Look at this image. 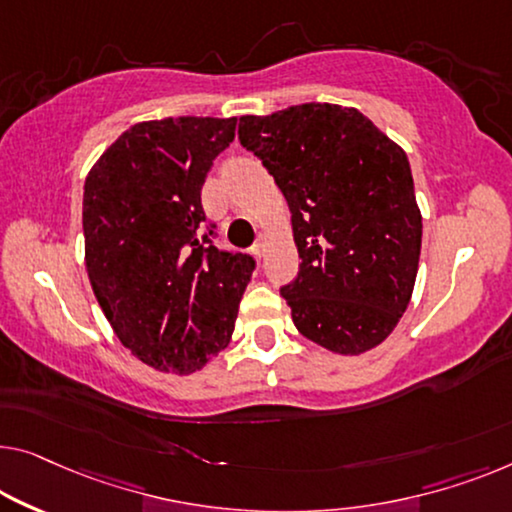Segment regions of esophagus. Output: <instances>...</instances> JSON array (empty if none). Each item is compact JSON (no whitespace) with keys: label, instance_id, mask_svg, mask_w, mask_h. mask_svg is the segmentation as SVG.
I'll return each instance as SVG.
<instances>
[{"label":"esophagus","instance_id":"esophagus-1","mask_svg":"<svg viewBox=\"0 0 512 512\" xmlns=\"http://www.w3.org/2000/svg\"><path fill=\"white\" fill-rule=\"evenodd\" d=\"M253 255H255L257 259L264 257V243H262V241H257L255 246H253Z\"/></svg>","mask_w":512,"mask_h":512}]
</instances>
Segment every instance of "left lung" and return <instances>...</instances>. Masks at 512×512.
Returning <instances> with one entry per match:
<instances>
[{
  "instance_id": "1",
  "label": "left lung",
  "mask_w": 512,
  "mask_h": 512,
  "mask_svg": "<svg viewBox=\"0 0 512 512\" xmlns=\"http://www.w3.org/2000/svg\"><path fill=\"white\" fill-rule=\"evenodd\" d=\"M292 211L299 276L280 287L294 326L335 354L388 338L414 292L423 220L407 154L354 108L303 103L239 119Z\"/></svg>"
}]
</instances>
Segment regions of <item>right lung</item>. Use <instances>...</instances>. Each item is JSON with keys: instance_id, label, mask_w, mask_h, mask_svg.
Returning a JSON list of instances; mask_svg holds the SVG:
<instances>
[{"instance_id": "right-lung-1", "label": "right lung", "mask_w": 512, "mask_h": 512, "mask_svg": "<svg viewBox=\"0 0 512 512\" xmlns=\"http://www.w3.org/2000/svg\"><path fill=\"white\" fill-rule=\"evenodd\" d=\"M236 119L142 121L85 181L82 230L94 294L121 345L160 372L188 375L227 347L255 271L204 232L202 186Z\"/></svg>"}]
</instances>
